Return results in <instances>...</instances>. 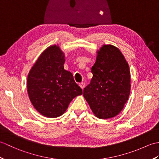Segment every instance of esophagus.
I'll return each instance as SVG.
<instances>
[{
  "instance_id": "34e87169",
  "label": "esophagus",
  "mask_w": 159,
  "mask_h": 159,
  "mask_svg": "<svg viewBox=\"0 0 159 159\" xmlns=\"http://www.w3.org/2000/svg\"><path fill=\"white\" fill-rule=\"evenodd\" d=\"M79 86H80V88H81L82 89H83L84 88H85V84L84 83H80L79 84Z\"/></svg>"
}]
</instances>
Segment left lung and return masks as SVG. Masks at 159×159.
Wrapping results in <instances>:
<instances>
[{
  "label": "left lung",
  "mask_w": 159,
  "mask_h": 159,
  "mask_svg": "<svg viewBox=\"0 0 159 159\" xmlns=\"http://www.w3.org/2000/svg\"><path fill=\"white\" fill-rule=\"evenodd\" d=\"M92 67L91 83L83 96L94 116L99 119L116 117L124 107L130 93V72L120 49L104 44L97 50Z\"/></svg>",
  "instance_id": "obj_1"
}]
</instances>
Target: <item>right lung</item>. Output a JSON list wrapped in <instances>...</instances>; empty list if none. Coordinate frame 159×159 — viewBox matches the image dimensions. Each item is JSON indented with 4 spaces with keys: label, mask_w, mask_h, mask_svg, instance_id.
<instances>
[{
    "label": "right lung",
    "mask_w": 159,
    "mask_h": 159,
    "mask_svg": "<svg viewBox=\"0 0 159 159\" xmlns=\"http://www.w3.org/2000/svg\"><path fill=\"white\" fill-rule=\"evenodd\" d=\"M65 54L59 45L46 48L30 70L27 92L35 109L47 117H57L66 112L74 98L83 92L69 71L64 69Z\"/></svg>",
    "instance_id": "right-lung-1"
}]
</instances>
